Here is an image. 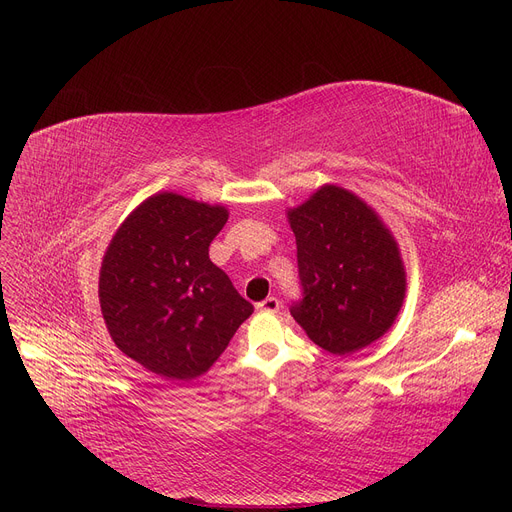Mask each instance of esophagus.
Instances as JSON below:
<instances>
[{"label":"esophagus","instance_id":"34e87169","mask_svg":"<svg viewBox=\"0 0 512 512\" xmlns=\"http://www.w3.org/2000/svg\"><path fill=\"white\" fill-rule=\"evenodd\" d=\"M279 308H281V302H279L277 297H266V299H262V302L256 304V310H258V312H268V314L277 312Z\"/></svg>","mask_w":512,"mask_h":512}]
</instances>
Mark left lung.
<instances>
[{
  "instance_id": "8db88e82",
  "label": "left lung",
  "mask_w": 512,
  "mask_h": 512,
  "mask_svg": "<svg viewBox=\"0 0 512 512\" xmlns=\"http://www.w3.org/2000/svg\"><path fill=\"white\" fill-rule=\"evenodd\" d=\"M302 297L289 312L308 337L333 355L380 339L405 297V270L393 235L355 194L320 188L293 208Z\"/></svg>"
}]
</instances>
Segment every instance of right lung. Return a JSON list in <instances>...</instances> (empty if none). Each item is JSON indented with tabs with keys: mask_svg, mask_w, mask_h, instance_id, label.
<instances>
[{
	"mask_svg": "<svg viewBox=\"0 0 512 512\" xmlns=\"http://www.w3.org/2000/svg\"><path fill=\"white\" fill-rule=\"evenodd\" d=\"M225 223L223 206L163 192L134 210L103 258L99 297L111 339L167 380L204 374L254 312L208 258Z\"/></svg>",
	"mask_w": 512,
	"mask_h": 512,
	"instance_id": "add662e5",
	"label": "right lung"
}]
</instances>
